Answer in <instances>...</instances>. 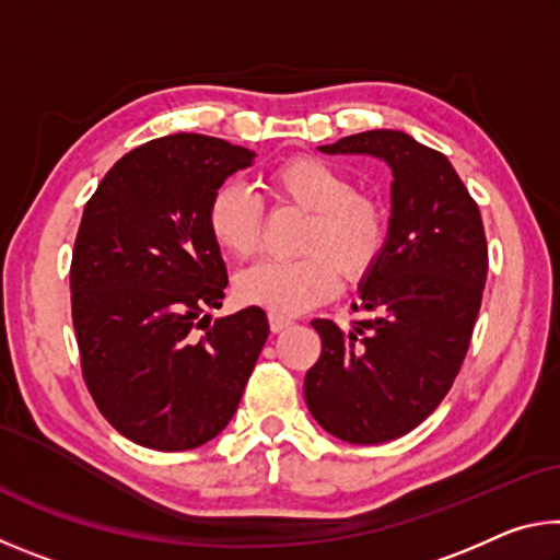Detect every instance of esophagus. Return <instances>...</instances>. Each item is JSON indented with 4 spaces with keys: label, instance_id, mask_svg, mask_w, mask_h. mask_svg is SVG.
I'll list each match as a JSON object with an SVG mask.
<instances>
[{
    "label": "esophagus",
    "instance_id": "obj_1",
    "mask_svg": "<svg viewBox=\"0 0 560 560\" xmlns=\"http://www.w3.org/2000/svg\"><path fill=\"white\" fill-rule=\"evenodd\" d=\"M291 326V318H283V316H277V314H269V328L273 330V334H281L283 328Z\"/></svg>",
    "mask_w": 560,
    "mask_h": 560
}]
</instances>
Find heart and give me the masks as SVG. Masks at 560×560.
I'll list each match as a JSON object with an SVG mask.
<instances>
[{
    "label": "heart",
    "mask_w": 560,
    "mask_h": 560,
    "mask_svg": "<svg viewBox=\"0 0 560 560\" xmlns=\"http://www.w3.org/2000/svg\"><path fill=\"white\" fill-rule=\"evenodd\" d=\"M271 200L308 212L296 261H261L234 281L236 299L277 316H296L328 301L340 277L360 281L387 244V212L375 195L353 189L343 170L316 155H293L264 177ZM264 205L242 183H222L207 202V230L222 252L246 259L257 252Z\"/></svg>",
    "instance_id": "1"
}]
</instances>
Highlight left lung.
I'll return each mask as SVG.
<instances>
[{
  "instance_id": "left-lung-1",
  "label": "left lung",
  "mask_w": 560,
  "mask_h": 560,
  "mask_svg": "<svg viewBox=\"0 0 560 560\" xmlns=\"http://www.w3.org/2000/svg\"><path fill=\"white\" fill-rule=\"evenodd\" d=\"M393 167V217L381 261L360 283L368 318H316L320 358L303 395L314 420L350 444L402 438L438 410L469 350L489 252L477 202L447 158L400 130L320 145Z\"/></svg>"
}]
</instances>
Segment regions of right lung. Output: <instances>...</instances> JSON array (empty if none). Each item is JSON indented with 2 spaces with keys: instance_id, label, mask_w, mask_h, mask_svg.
Returning <instances> with one entry per match:
<instances>
[{
  "instance_id": "obj_1",
  "label": "right lung",
  "mask_w": 560,
  "mask_h": 560,
  "mask_svg": "<svg viewBox=\"0 0 560 560\" xmlns=\"http://www.w3.org/2000/svg\"><path fill=\"white\" fill-rule=\"evenodd\" d=\"M254 153L177 132L132 148L83 207L71 318L93 402L122 438L160 452L217 438L269 336L259 306L212 320L226 269L207 202Z\"/></svg>"
}]
</instances>
